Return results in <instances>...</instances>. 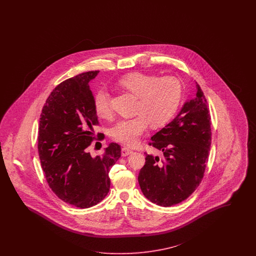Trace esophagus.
I'll list each match as a JSON object with an SVG mask.
<instances>
[{"label": "esophagus", "mask_w": 256, "mask_h": 256, "mask_svg": "<svg viewBox=\"0 0 256 256\" xmlns=\"http://www.w3.org/2000/svg\"><path fill=\"white\" fill-rule=\"evenodd\" d=\"M132 150L130 148H128V146H124V148H122V150H121V154L123 156H126L130 155V154H132Z\"/></svg>", "instance_id": "obj_1"}]
</instances>
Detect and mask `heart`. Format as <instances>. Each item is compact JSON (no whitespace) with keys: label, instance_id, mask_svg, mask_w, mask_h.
I'll return each mask as SVG.
<instances>
[{"label":"heart","instance_id":"b5f03b06","mask_svg":"<svg viewBox=\"0 0 256 256\" xmlns=\"http://www.w3.org/2000/svg\"><path fill=\"white\" fill-rule=\"evenodd\" d=\"M119 84L138 96L135 107L136 116L119 120L112 128V136L124 144H135L146 132L148 126L154 128L167 124L176 114L182 98V86L176 78H156L142 72L124 75ZM98 116H110V96L105 90L98 91L94 100Z\"/></svg>","mask_w":256,"mask_h":256}]
</instances>
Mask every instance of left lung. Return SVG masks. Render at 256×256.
I'll return each instance as SVG.
<instances>
[{"mask_svg":"<svg viewBox=\"0 0 256 256\" xmlns=\"http://www.w3.org/2000/svg\"><path fill=\"white\" fill-rule=\"evenodd\" d=\"M186 101L172 121L151 137L149 146L162 152L146 153L140 170V188L148 200L160 206L179 204L201 183L211 146L210 110L201 87Z\"/></svg>","mask_w":256,"mask_h":256,"instance_id":"8db88e82","label":"left lung"}]
</instances>
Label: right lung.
I'll use <instances>...</instances> for the list:
<instances>
[{"mask_svg": "<svg viewBox=\"0 0 256 256\" xmlns=\"http://www.w3.org/2000/svg\"><path fill=\"white\" fill-rule=\"evenodd\" d=\"M98 72H84L56 86L39 121L38 146L46 182L58 198L80 208H91L106 197L108 172L121 156L116 142L101 156L89 152L88 146L96 140L93 126L98 124L89 82Z\"/></svg>", "mask_w": 256, "mask_h": 256, "instance_id": "1", "label": "right lung"}]
</instances>
